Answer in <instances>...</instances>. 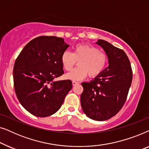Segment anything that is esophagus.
I'll list each match as a JSON object with an SVG mask.
<instances>
[{"label": "esophagus", "mask_w": 149, "mask_h": 149, "mask_svg": "<svg viewBox=\"0 0 149 149\" xmlns=\"http://www.w3.org/2000/svg\"><path fill=\"white\" fill-rule=\"evenodd\" d=\"M79 82H77V81H72V85H73V86H74V85H77V84H79Z\"/></svg>", "instance_id": "esophagus-1"}]
</instances>
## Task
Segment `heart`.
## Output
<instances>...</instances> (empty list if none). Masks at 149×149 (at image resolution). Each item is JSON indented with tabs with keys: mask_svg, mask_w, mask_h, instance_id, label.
I'll use <instances>...</instances> for the list:
<instances>
[{
	"mask_svg": "<svg viewBox=\"0 0 149 149\" xmlns=\"http://www.w3.org/2000/svg\"><path fill=\"white\" fill-rule=\"evenodd\" d=\"M62 66L66 71H70L78 61V67L68 73L66 77L72 81H79L89 75L95 77L104 70L107 66L108 58L104 52L93 45H77L72 53L66 51L61 57Z\"/></svg>",
	"mask_w": 149,
	"mask_h": 149,
	"instance_id": "b5f03b06",
	"label": "heart"
}]
</instances>
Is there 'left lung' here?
<instances>
[{"mask_svg": "<svg viewBox=\"0 0 149 149\" xmlns=\"http://www.w3.org/2000/svg\"><path fill=\"white\" fill-rule=\"evenodd\" d=\"M96 44L104 50L109 65L93 80L81 83V104L87 117L100 121L111 119L123 107L132 84V70L123 50L104 40Z\"/></svg>", "mask_w": 149, "mask_h": 149, "instance_id": "left-lung-1", "label": "left lung"}]
</instances>
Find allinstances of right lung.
I'll use <instances>...</instances> for the list:
<instances>
[{
  "mask_svg": "<svg viewBox=\"0 0 149 149\" xmlns=\"http://www.w3.org/2000/svg\"><path fill=\"white\" fill-rule=\"evenodd\" d=\"M68 47L62 38L38 36L16 59L13 72L15 93L32 115L45 117L56 113L72 89L70 80L54 81L64 74L61 57Z\"/></svg>",
  "mask_w": 149,
  "mask_h": 149,
  "instance_id": "right-lung-1",
  "label": "right lung"
}]
</instances>
